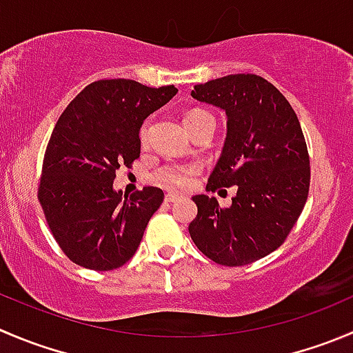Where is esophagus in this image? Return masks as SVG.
<instances>
[{
  "label": "esophagus",
  "instance_id": "esophagus-1",
  "mask_svg": "<svg viewBox=\"0 0 353 353\" xmlns=\"http://www.w3.org/2000/svg\"><path fill=\"white\" fill-rule=\"evenodd\" d=\"M179 194H176V193H167L165 194V201L167 203H174V201H177L179 200Z\"/></svg>",
  "mask_w": 353,
  "mask_h": 353
}]
</instances>
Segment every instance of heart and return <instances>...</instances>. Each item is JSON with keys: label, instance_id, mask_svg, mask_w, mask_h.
Returning <instances> with one entry per match:
<instances>
[{"label": "heart", "instance_id": "b5f03b06", "mask_svg": "<svg viewBox=\"0 0 353 353\" xmlns=\"http://www.w3.org/2000/svg\"><path fill=\"white\" fill-rule=\"evenodd\" d=\"M212 115L207 114L205 110H191L188 112L186 117H184V124L190 129L191 125L196 124V122L203 121V119H210ZM214 119V117H212ZM150 134V121H146L145 124L139 129V139L141 143L148 141ZM194 174H196V165H191V163H163V165L157 167L152 172V181L155 184H160L163 188H174V190H183L188 188L193 181Z\"/></svg>", "mask_w": 353, "mask_h": 353}]
</instances>
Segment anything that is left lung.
Listing matches in <instances>:
<instances>
[{
    "label": "left lung",
    "instance_id": "8db88e82",
    "mask_svg": "<svg viewBox=\"0 0 353 353\" xmlns=\"http://www.w3.org/2000/svg\"><path fill=\"white\" fill-rule=\"evenodd\" d=\"M191 97L228 115L224 150L207 188L238 186L231 207L196 194L194 245L225 268L246 265L285 243L310 188V159L299 117L276 85L234 74L194 85Z\"/></svg>",
    "mask_w": 353,
    "mask_h": 353
}]
</instances>
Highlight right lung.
I'll use <instances>...</instances> for the list:
<instances>
[{
	"instance_id": "right-lung-1",
	"label": "right lung",
	"mask_w": 353,
	"mask_h": 353,
	"mask_svg": "<svg viewBox=\"0 0 353 353\" xmlns=\"http://www.w3.org/2000/svg\"><path fill=\"white\" fill-rule=\"evenodd\" d=\"M176 93L174 85L103 79L85 85L58 119L37 200L61 252L81 268L114 271L138 250L163 191L145 186L122 196L114 191L115 172L139 159L143 121Z\"/></svg>"
}]
</instances>
